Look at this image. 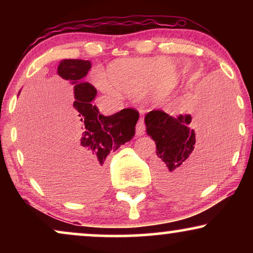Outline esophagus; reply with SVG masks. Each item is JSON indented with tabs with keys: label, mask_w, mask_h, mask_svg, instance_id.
Here are the masks:
<instances>
[{
	"label": "esophagus",
	"mask_w": 253,
	"mask_h": 253,
	"mask_svg": "<svg viewBox=\"0 0 253 253\" xmlns=\"http://www.w3.org/2000/svg\"><path fill=\"white\" fill-rule=\"evenodd\" d=\"M144 133H145V123H144V120L140 119L138 121L137 126H136V134L137 136H143Z\"/></svg>",
	"instance_id": "1"
}]
</instances>
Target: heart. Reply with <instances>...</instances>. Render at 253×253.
Masks as SVG:
<instances>
[{"label":"heart","instance_id":"obj_1","mask_svg":"<svg viewBox=\"0 0 253 253\" xmlns=\"http://www.w3.org/2000/svg\"><path fill=\"white\" fill-rule=\"evenodd\" d=\"M177 69L162 58H126L109 64L107 78L110 85L123 92L136 93L152 86L159 93H166L177 83Z\"/></svg>","mask_w":253,"mask_h":253}]
</instances>
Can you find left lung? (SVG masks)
<instances>
[{
	"instance_id": "left-lung-1",
	"label": "left lung",
	"mask_w": 253,
	"mask_h": 253,
	"mask_svg": "<svg viewBox=\"0 0 253 253\" xmlns=\"http://www.w3.org/2000/svg\"><path fill=\"white\" fill-rule=\"evenodd\" d=\"M202 112V127L196 126L197 120L191 122L190 115L172 117L164 110L154 109L145 116L147 134L157 144L154 169L161 191L188 192L212 178L221 168L224 160L221 150L222 120L214 107L213 112L211 108L210 113L209 106ZM195 129L199 134L202 131V139L197 144Z\"/></svg>"
}]
</instances>
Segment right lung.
<instances>
[{"mask_svg":"<svg viewBox=\"0 0 253 253\" xmlns=\"http://www.w3.org/2000/svg\"><path fill=\"white\" fill-rule=\"evenodd\" d=\"M91 69V62L85 60H63L57 74L75 84L74 114L77 136L72 141L75 154L83 166L94 176L95 186L101 190L105 185L102 166L110 151L132 139L139 113L134 108H126L110 116H103L92 105L96 89L83 81Z\"/></svg>","mask_w":253,"mask_h":253,"instance_id":"right-lung-1","label":"right lung"}]
</instances>
